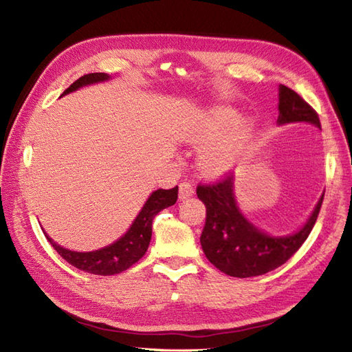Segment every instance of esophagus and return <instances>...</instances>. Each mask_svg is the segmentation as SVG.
Returning <instances> with one entry per match:
<instances>
[{"label": "esophagus", "mask_w": 352, "mask_h": 352, "mask_svg": "<svg viewBox=\"0 0 352 352\" xmlns=\"http://www.w3.org/2000/svg\"><path fill=\"white\" fill-rule=\"evenodd\" d=\"M193 193H195V188H193V184H190L189 182L180 183V190H178V198H180L182 201L190 198V197L193 195Z\"/></svg>", "instance_id": "34e87169"}]
</instances>
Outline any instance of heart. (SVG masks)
Segmentation results:
<instances>
[{"instance_id":"heart-1","label":"heart","mask_w":352,"mask_h":352,"mask_svg":"<svg viewBox=\"0 0 352 352\" xmlns=\"http://www.w3.org/2000/svg\"><path fill=\"white\" fill-rule=\"evenodd\" d=\"M241 119L242 113L239 110L221 107L201 116L186 130V140L190 144H204L197 157V164L203 174L208 177L228 174L243 159L254 138V125L245 122L236 127Z\"/></svg>"}]
</instances>
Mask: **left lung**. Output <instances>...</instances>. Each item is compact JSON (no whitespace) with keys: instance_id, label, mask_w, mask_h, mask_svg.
Wrapping results in <instances>:
<instances>
[{"instance_id":"8db88e82","label":"left lung","mask_w":352,"mask_h":352,"mask_svg":"<svg viewBox=\"0 0 352 352\" xmlns=\"http://www.w3.org/2000/svg\"><path fill=\"white\" fill-rule=\"evenodd\" d=\"M295 122H307L320 130L316 111L296 92L280 85L276 124ZM197 195L207 208L206 226L199 239L206 257L221 272L237 278L263 275L286 263L309 237L324 199L322 193L309 219L295 233L272 236L254 226L241 212L233 175L216 184L198 186Z\"/></svg>"}]
</instances>
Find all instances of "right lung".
I'll use <instances>...</instances> for the list:
<instances>
[{"mask_svg":"<svg viewBox=\"0 0 352 352\" xmlns=\"http://www.w3.org/2000/svg\"><path fill=\"white\" fill-rule=\"evenodd\" d=\"M110 78L111 77L109 74H104V72L87 74V76L78 78L76 83H72L68 89H66V91L62 94V96L68 95L71 92H76L80 87L104 83V81H109ZM177 197H178V186H175V188H172L169 190H164V189L154 190L145 201L144 207L140 208L139 214L136 216V219L133 221L130 228L126 230V233L119 237L113 243H110L107 246H104V248L95 250V251H87V252L71 251L52 241L45 231L43 233H45V237H47L50 243L52 245V248L60 254L62 258L68 261L69 265L80 269V271H85L94 275H115L122 271H126V269L133 266L136 261H139L145 256V252L149 246V241H151L154 216L159 212H162L163 208L174 206Z\"/></svg>","mask_w":352,"mask_h":352,"instance_id":"right-lung-1","label":"right lung"}]
</instances>
